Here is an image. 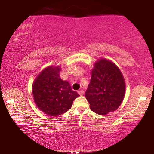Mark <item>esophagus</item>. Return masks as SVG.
<instances>
[{
    "label": "esophagus",
    "mask_w": 154,
    "mask_h": 154,
    "mask_svg": "<svg viewBox=\"0 0 154 154\" xmlns=\"http://www.w3.org/2000/svg\"><path fill=\"white\" fill-rule=\"evenodd\" d=\"M77 92H78V94H79L80 96H83V94H84V92H83V90H79Z\"/></svg>",
    "instance_id": "esophagus-1"
}]
</instances>
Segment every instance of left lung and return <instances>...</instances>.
Instances as JSON below:
<instances>
[{
    "label": "left lung",
    "instance_id": "left-lung-1",
    "mask_svg": "<svg viewBox=\"0 0 154 154\" xmlns=\"http://www.w3.org/2000/svg\"><path fill=\"white\" fill-rule=\"evenodd\" d=\"M125 88V81L119 68L113 62L100 59L92 71L85 98L91 110L98 115H106L120 106Z\"/></svg>",
    "mask_w": 154,
    "mask_h": 154
}]
</instances>
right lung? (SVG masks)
Returning a JSON list of instances; mask_svg holds the SVG:
<instances>
[{"label":"right lung","instance_id":"1","mask_svg":"<svg viewBox=\"0 0 154 154\" xmlns=\"http://www.w3.org/2000/svg\"><path fill=\"white\" fill-rule=\"evenodd\" d=\"M60 66H48L40 72L32 84L34 100L47 115L56 116L66 113L79 95L66 81L61 79Z\"/></svg>","mask_w":154,"mask_h":154}]
</instances>
